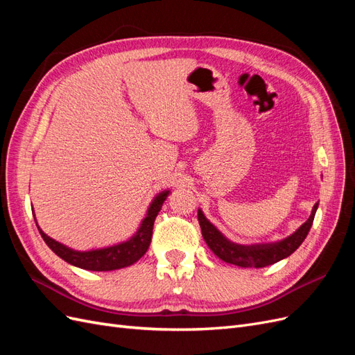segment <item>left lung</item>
Returning <instances> with one entry per match:
<instances>
[{"mask_svg":"<svg viewBox=\"0 0 355 355\" xmlns=\"http://www.w3.org/2000/svg\"><path fill=\"white\" fill-rule=\"evenodd\" d=\"M318 202L313 207L311 216L305 223L284 240L275 243H256V244H237L228 240L225 235L214 227L204 213L198 209V222L204 241L207 243L209 249L216 254L219 259L227 263L237 265L241 268H263L277 263L278 261L292 254L297 247L304 243L314 222Z\"/></svg>","mask_w":355,"mask_h":355,"instance_id":"obj_1","label":"left lung"}]
</instances>
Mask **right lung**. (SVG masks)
<instances>
[{"label": "right lung", "instance_id": "1", "mask_svg": "<svg viewBox=\"0 0 355 355\" xmlns=\"http://www.w3.org/2000/svg\"><path fill=\"white\" fill-rule=\"evenodd\" d=\"M168 192L170 191H161L158 196L154 197L153 202L149 204L145 219L142 220L141 227H139V230L136 231L133 237H130L127 241H123V243H118L110 247H103V249H93V250H85V252L73 250L71 247L50 239L47 234L42 232V230L38 227V225L37 227L42 240H44L50 249L65 262L87 271L121 270V268L133 265L146 253L149 244H151L155 218L158 211L161 210L163 202L166 201Z\"/></svg>", "mask_w": 355, "mask_h": 355}]
</instances>
